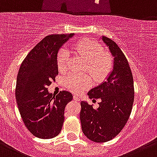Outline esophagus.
<instances>
[{"label": "esophagus", "instance_id": "1", "mask_svg": "<svg viewBox=\"0 0 157 157\" xmlns=\"http://www.w3.org/2000/svg\"><path fill=\"white\" fill-rule=\"evenodd\" d=\"M73 98H74V100L77 101V102H79V101H80L79 97H78L77 95H74V96H73Z\"/></svg>", "mask_w": 157, "mask_h": 157}]
</instances>
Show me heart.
<instances>
[{"mask_svg": "<svg viewBox=\"0 0 157 157\" xmlns=\"http://www.w3.org/2000/svg\"><path fill=\"white\" fill-rule=\"evenodd\" d=\"M75 50L78 55L86 60V68L94 79L102 80L112 71L113 59L109 53L103 51V47L96 41L86 38L77 42ZM71 53L66 47H62L58 55V66L65 71L69 67ZM92 84L91 76L88 74L71 73L66 78V85L75 93H81Z\"/></svg>", "mask_w": 157, "mask_h": 157, "instance_id": "obj_1", "label": "heart"}]
</instances>
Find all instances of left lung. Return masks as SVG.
I'll use <instances>...</instances> for the list:
<instances>
[{"label":"left lung","mask_w":157,"mask_h":157,"mask_svg":"<svg viewBox=\"0 0 157 157\" xmlns=\"http://www.w3.org/2000/svg\"><path fill=\"white\" fill-rule=\"evenodd\" d=\"M102 41L109 47L113 68L105 81L88 92L90 98H100L98 109L82 101L80 121L88 139L105 143L116 137L129 119L134 101L133 78L128 61L115 41L105 36Z\"/></svg>","instance_id":"obj_1"}]
</instances>
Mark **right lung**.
<instances>
[{
	"label": "right lung",
	"instance_id": "obj_1",
	"mask_svg": "<svg viewBox=\"0 0 157 157\" xmlns=\"http://www.w3.org/2000/svg\"><path fill=\"white\" fill-rule=\"evenodd\" d=\"M73 35L46 36L28 53L17 74L15 97L21 116L31 133L40 139L59 135L65 120V108L73 98L68 91L55 96L48 90L59 74V49Z\"/></svg>",
	"mask_w": 157,
	"mask_h": 157
}]
</instances>
